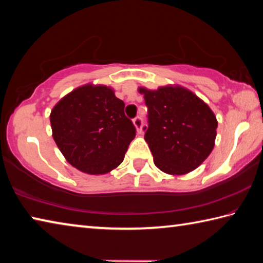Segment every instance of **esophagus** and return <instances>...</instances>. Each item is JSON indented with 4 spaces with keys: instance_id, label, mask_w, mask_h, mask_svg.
<instances>
[{
    "instance_id": "obj_1",
    "label": "esophagus",
    "mask_w": 263,
    "mask_h": 263,
    "mask_svg": "<svg viewBox=\"0 0 263 263\" xmlns=\"http://www.w3.org/2000/svg\"><path fill=\"white\" fill-rule=\"evenodd\" d=\"M133 125L137 128V132L140 133L141 132V126H142V119L140 117H136L133 119Z\"/></svg>"
}]
</instances>
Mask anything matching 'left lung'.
<instances>
[{
    "mask_svg": "<svg viewBox=\"0 0 263 263\" xmlns=\"http://www.w3.org/2000/svg\"><path fill=\"white\" fill-rule=\"evenodd\" d=\"M138 90L148 108L145 140L155 166L171 175L197 168L215 146L218 122L210 106L181 86Z\"/></svg>",
    "mask_w": 263,
    "mask_h": 263,
    "instance_id": "1",
    "label": "left lung"
}]
</instances>
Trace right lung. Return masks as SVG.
<instances>
[{
    "label": "right lung",
    "instance_id": "1",
    "mask_svg": "<svg viewBox=\"0 0 263 263\" xmlns=\"http://www.w3.org/2000/svg\"><path fill=\"white\" fill-rule=\"evenodd\" d=\"M112 88L88 83L62 97L50 115L52 136L65 159L90 175L123 162L136 127Z\"/></svg>",
    "mask_w": 263,
    "mask_h": 263
}]
</instances>
